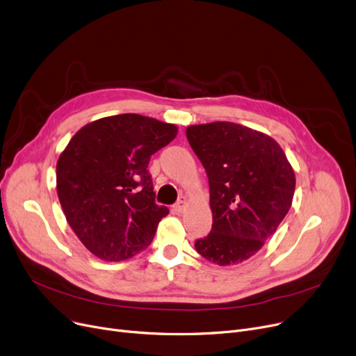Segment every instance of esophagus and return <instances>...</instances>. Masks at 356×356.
Segmentation results:
<instances>
[{
    "label": "esophagus",
    "instance_id": "obj_1",
    "mask_svg": "<svg viewBox=\"0 0 356 356\" xmlns=\"http://www.w3.org/2000/svg\"><path fill=\"white\" fill-rule=\"evenodd\" d=\"M186 207H188V199H186V197L183 196V197H180L179 202L175 204V211L179 212V213H181V212L186 209Z\"/></svg>",
    "mask_w": 356,
    "mask_h": 356
}]
</instances>
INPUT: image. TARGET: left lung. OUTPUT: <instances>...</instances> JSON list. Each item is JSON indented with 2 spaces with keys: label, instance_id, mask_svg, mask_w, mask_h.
<instances>
[{
  "label": "left lung",
  "instance_id": "left-lung-1",
  "mask_svg": "<svg viewBox=\"0 0 356 356\" xmlns=\"http://www.w3.org/2000/svg\"><path fill=\"white\" fill-rule=\"evenodd\" d=\"M209 179L212 231L196 251L220 267L255 255L287 215L296 176L283 148L261 131L228 121L186 128Z\"/></svg>",
  "mask_w": 356,
  "mask_h": 356
}]
</instances>
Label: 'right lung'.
<instances>
[{
    "mask_svg": "<svg viewBox=\"0 0 356 356\" xmlns=\"http://www.w3.org/2000/svg\"><path fill=\"white\" fill-rule=\"evenodd\" d=\"M176 136L175 124L121 114L72 137L56 164V189L67 223L93 255L124 261L152 244L168 209L156 204L147 167Z\"/></svg>",
    "mask_w": 356,
    "mask_h": 356,
    "instance_id": "right-lung-1",
    "label": "right lung"
}]
</instances>
